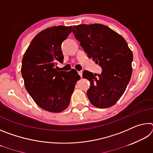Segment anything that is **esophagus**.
<instances>
[{"label": "esophagus", "mask_w": 153, "mask_h": 153, "mask_svg": "<svg viewBox=\"0 0 153 153\" xmlns=\"http://www.w3.org/2000/svg\"><path fill=\"white\" fill-rule=\"evenodd\" d=\"M78 74H79V76L80 77H82V71H78Z\"/></svg>", "instance_id": "esophagus-1"}]
</instances>
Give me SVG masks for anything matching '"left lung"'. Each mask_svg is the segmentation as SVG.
I'll return each mask as SVG.
<instances>
[{"label":"left lung","mask_w":153,"mask_h":153,"mask_svg":"<svg viewBox=\"0 0 153 153\" xmlns=\"http://www.w3.org/2000/svg\"><path fill=\"white\" fill-rule=\"evenodd\" d=\"M72 32L88 58L102 69L100 74L83 72V78L90 82L87 91L90 102L98 108L111 107L123 95L132 74L133 54L128 43L102 24L75 25Z\"/></svg>","instance_id":"1"}]
</instances>
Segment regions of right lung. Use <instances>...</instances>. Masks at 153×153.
<instances>
[{
    "instance_id": "obj_1",
    "label": "right lung",
    "mask_w": 153,
    "mask_h": 153,
    "mask_svg": "<svg viewBox=\"0 0 153 153\" xmlns=\"http://www.w3.org/2000/svg\"><path fill=\"white\" fill-rule=\"evenodd\" d=\"M72 26H54L33 38L22 59V75L25 89L40 107L59 113L68 107L80 76L77 71H56V62L63 63L61 44Z\"/></svg>"
}]
</instances>
